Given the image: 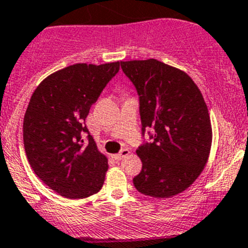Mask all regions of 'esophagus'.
Here are the masks:
<instances>
[{
    "label": "esophagus",
    "instance_id": "obj_1",
    "mask_svg": "<svg viewBox=\"0 0 248 248\" xmlns=\"http://www.w3.org/2000/svg\"><path fill=\"white\" fill-rule=\"evenodd\" d=\"M129 153H131V152H129V149H122L120 153H117V155H113V158L117 160H121V159H124V158L128 157Z\"/></svg>",
    "mask_w": 248,
    "mask_h": 248
}]
</instances>
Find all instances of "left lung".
<instances>
[{"instance_id": "1", "label": "left lung", "mask_w": 248, "mask_h": 248, "mask_svg": "<svg viewBox=\"0 0 248 248\" xmlns=\"http://www.w3.org/2000/svg\"><path fill=\"white\" fill-rule=\"evenodd\" d=\"M121 68L140 96L142 135L155 131L136 151L142 170L135 188L159 199L183 193L204 169L213 142L202 91L186 73L157 59L121 62Z\"/></svg>"}]
</instances>
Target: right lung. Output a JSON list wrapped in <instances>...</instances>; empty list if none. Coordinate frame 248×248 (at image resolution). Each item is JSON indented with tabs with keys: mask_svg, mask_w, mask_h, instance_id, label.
<instances>
[{
	"mask_svg": "<svg viewBox=\"0 0 248 248\" xmlns=\"http://www.w3.org/2000/svg\"><path fill=\"white\" fill-rule=\"evenodd\" d=\"M120 70V62L101 65L79 63L58 70L37 86L23 120L27 158L37 177L68 199L99 193L108 169L85 119L108 82Z\"/></svg>",
	"mask_w": 248,
	"mask_h": 248,
	"instance_id": "obj_1",
	"label": "right lung"
}]
</instances>
